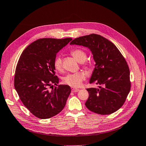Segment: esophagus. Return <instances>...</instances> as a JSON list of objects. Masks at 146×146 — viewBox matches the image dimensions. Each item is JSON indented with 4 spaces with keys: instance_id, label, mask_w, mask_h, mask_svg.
<instances>
[{
    "instance_id": "1",
    "label": "esophagus",
    "mask_w": 146,
    "mask_h": 146,
    "mask_svg": "<svg viewBox=\"0 0 146 146\" xmlns=\"http://www.w3.org/2000/svg\"><path fill=\"white\" fill-rule=\"evenodd\" d=\"M79 91V89H76V88H72V92L76 93V92H78V91Z\"/></svg>"
}]
</instances>
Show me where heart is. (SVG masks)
Returning <instances> with one entry per match:
<instances>
[{"label":"heart","mask_w":146,"mask_h":146,"mask_svg":"<svg viewBox=\"0 0 146 146\" xmlns=\"http://www.w3.org/2000/svg\"><path fill=\"white\" fill-rule=\"evenodd\" d=\"M72 55L79 62H83L87 58V54L80 48H74L71 52ZM53 66L56 70L58 72H61L62 70V58L60 56H58L55 58L53 62ZM84 66L87 67L88 64H84ZM85 78V75L83 72H79L74 73H69L62 78L63 82L71 86L72 87L76 88L79 87L82 84L84 79Z\"/></svg>","instance_id":"heart-1"}]
</instances>
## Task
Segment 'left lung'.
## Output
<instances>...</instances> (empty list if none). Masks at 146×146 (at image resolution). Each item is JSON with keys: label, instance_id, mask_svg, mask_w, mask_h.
Listing matches in <instances>:
<instances>
[{"label": "left lung", "instance_id": "8db88e82", "mask_svg": "<svg viewBox=\"0 0 146 146\" xmlns=\"http://www.w3.org/2000/svg\"><path fill=\"white\" fill-rule=\"evenodd\" d=\"M70 44L88 47L96 62L90 83L99 86L98 88L87 89L89 97L86 107L101 115L111 114L119 110L131 87L128 65L119 50L108 40L94 34L76 38Z\"/></svg>", "mask_w": 146, "mask_h": 146}]
</instances>
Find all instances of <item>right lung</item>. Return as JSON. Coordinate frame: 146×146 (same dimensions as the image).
Returning <instances> with one entry per match:
<instances>
[{
    "mask_svg": "<svg viewBox=\"0 0 146 146\" xmlns=\"http://www.w3.org/2000/svg\"><path fill=\"white\" fill-rule=\"evenodd\" d=\"M72 40L38 39L25 48L19 59L15 89L23 104L41 119L59 114L71 93L70 86L58 85L59 78L55 76L53 62L56 53ZM52 84L56 86L53 88Z\"/></svg>",
    "mask_w": 146,
    "mask_h": 146,
    "instance_id": "1",
    "label": "right lung"
}]
</instances>
